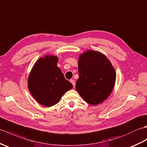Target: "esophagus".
I'll use <instances>...</instances> for the list:
<instances>
[{
  "instance_id": "obj_1",
  "label": "esophagus",
  "mask_w": 147,
  "mask_h": 147,
  "mask_svg": "<svg viewBox=\"0 0 147 147\" xmlns=\"http://www.w3.org/2000/svg\"><path fill=\"white\" fill-rule=\"evenodd\" d=\"M70 82L71 84H72L74 87H75V86H76V82H75V80H73V79H71V80H70Z\"/></svg>"
}]
</instances>
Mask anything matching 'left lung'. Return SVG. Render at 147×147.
I'll use <instances>...</instances> for the list:
<instances>
[{
	"mask_svg": "<svg viewBox=\"0 0 147 147\" xmlns=\"http://www.w3.org/2000/svg\"><path fill=\"white\" fill-rule=\"evenodd\" d=\"M78 65L77 92L91 105L102 102L109 96L116 81L115 70L110 61L99 51L88 50L80 55Z\"/></svg>",
	"mask_w": 147,
	"mask_h": 147,
	"instance_id": "8db88e82",
	"label": "left lung"
}]
</instances>
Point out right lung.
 Here are the masks:
<instances>
[{"instance_id":"right-lung-1","label":"right lung","mask_w":147,"mask_h":147,"mask_svg":"<svg viewBox=\"0 0 147 147\" xmlns=\"http://www.w3.org/2000/svg\"><path fill=\"white\" fill-rule=\"evenodd\" d=\"M58 57L47 55L40 58L28 77V89L41 105L50 107L59 102L61 96L73 87L57 67Z\"/></svg>"}]
</instances>
